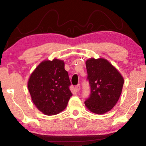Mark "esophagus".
<instances>
[{
  "instance_id": "34e87169",
  "label": "esophagus",
  "mask_w": 146,
  "mask_h": 146,
  "mask_svg": "<svg viewBox=\"0 0 146 146\" xmlns=\"http://www.w3.org/2000/svg\"><path fill=\"white\" fill-rule=\"evenodd\" d=\"M75 89H76V91H78L79 90H80V84L76 85V86H75Z\"/></svg>"
}]
</instances>
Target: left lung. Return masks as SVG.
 <instances>
[{
  "mask_svg": "<svg viewBox=\"0 0 146 146\" xmlns=\"http://www.w3.org/2000/svg\"><path fill=\"white\" fill-rule=\"evenodd\" d=\"M86 64L91 94L85 101V105L92 113L104 114L112 110L119 99L123 78L105 58H90Z\"/></svg>",
  "mask_w": 146,
  "mask_h": 146,
  "instance_id": "1",
  "label": "left lung"
}]
</instances>
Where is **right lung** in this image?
Instances as JSON below:
<instances>
[{
  "label": "right lung",
  "mask_w": 146,
  "mask_h": 146,
  "mask_svg": "<svg viewBox=\"0 0 146 146\" xmlns=\"http://www.w3.org/2000/svg\"><path fill=\"white\" fill-rule=\"evenodd\" d=\"M71 82L63 60L54 58L38 64L28 82V90L36 108L46 115L62 111L72 96Z\"/></svg>",
  "instance_id": "obj_1"
}]
</instances>
